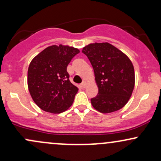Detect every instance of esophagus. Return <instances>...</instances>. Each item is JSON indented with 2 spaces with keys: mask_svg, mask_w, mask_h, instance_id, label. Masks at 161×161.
<instances>
[{
  "mask_svg": "<svg viewBox=\"0 0 161 161\" xmlns=\"http://www.w3.org/2000/svg\"><path fill=\"white\" fill-rule=\"evenodd\" d=\"M86 86H87V82H86V81H83V82H82V84H81V87H82V88H86Z\"/></svg>",
  "mask_w": 161,
  "mask_h": 161,
  "instance_id": "1",
  "label": "esophagus"
}]
</instances>
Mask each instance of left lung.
I'll use <instances>...</instances> for the list:
<instances>
[{
	"instance_id": "8db88e82",
	"label": "left lung",
	"mask_w": 161,
	"mask_h": 161,
	"mask_svg": "<svg viewBox=\"0 0 161 161\" xmlns=\"http://www.w3.org/2000/svg\"><path fill=\"white\" fill-rule=\"evenodd\" d=\"M95 73L98 93L91 99L93 108L103 114L120 110L128 102L135 86L132 63L124 53L108 42L83 47Z\"/></svg>"
}]
</instances>
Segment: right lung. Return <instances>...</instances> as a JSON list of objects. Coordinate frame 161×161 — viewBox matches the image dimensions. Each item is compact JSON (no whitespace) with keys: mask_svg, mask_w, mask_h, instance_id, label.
Here are the masks:
<instances>
[{"mask_svg":"<svg viewBox=\"0 0 161 161\" xmlns=\"http://www.w3.org/2000/svg\"><path fill=\"white\" fill-rule=\"evenodd\" d=\"M79 53V49L68 45H52L32 59L28 69V88L42 110L60 114L73 104L79 89L70 82L66 67Z\"/></svg>","mask_w":161,"mask_h":161,"instance_id":"right-lung-1","label":"right lung"}]
</instances>
